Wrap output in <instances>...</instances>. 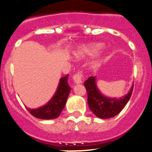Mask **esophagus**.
Returning a JSON list of instances; mask_svg holds the SVG:
<instances>
[{
	"mask_svg": "<svg viewBox=\"0 0 152 152\" xmlns=\"http://www.w3.org/2000/svg\"><path fill=\"white\" fill-rule=\"evenodd\" d=\"M73 80L75 84H81L82 83V75L80 73H77L75 74L73 77Z\"/></svg>",
	"mask_w": 152,
	"mask_h": 152,
	"instance_id": "esophagus-1",
	"label": "esophagus"
}]
</instances>
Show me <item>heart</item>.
Masks as SVG:
<instances>
[{"label":"heart","instance_id":"heart-1","mask_svg":"<svg viewBox=\"0 0 152 152\" xmlns=\"http://www.w3.org/2000/svg\"><path fill=\"white\" fill-rule=\"evenodd\" d=\"M103 45L101 43H92L88 45H80L76 47L73 51V56L76 59H82L88 56H92L98 53L102 48ZM99 60H94L91 62V67L96 68L99 66Z\"/></svg>","mask_w":152,"mask_h":152}]
</instances>
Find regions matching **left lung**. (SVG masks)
Listing matches in <instances>:
<instances>
[{
  "instance_id": "1",
  "label": "left lung",
  "mask_w": 152,
  "mask_h": 152,
  "mask_svg": "<svg viewBox=\"0 0 152 152\" xmlns=\"http://www.w3.org/2000/svg\"><path fill=\"white\" fill-rule=\"evenodd\" d=\"M88 92V103L91 111L100 119L115 117L129 101L133 91L134 84L126 95L122 97H108L102 94L96 85V76H90L85 83Z\"/></svg>"
}]
</instances>
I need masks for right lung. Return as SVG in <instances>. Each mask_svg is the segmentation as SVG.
Masks as SVG:
<instances>
[{
  "label": "right lung",
  "instance_id": "right-lung-1",
  "mask_svg": "<svg viewBox=\"0 0 152 152\" xmlns=\"http://www.w3.org/2000/svg\"><path fill=\"white\" fill-rule=\"evenodd\" d=\"M68 76L67 74L60 79L55 94L45 105L34 109L26 107L32 116L41 120H53L59 117L71 89L68 84Z\"/></svg>",
  "mask_w": 152,
  "mask_h": 152
}]
</instances>
